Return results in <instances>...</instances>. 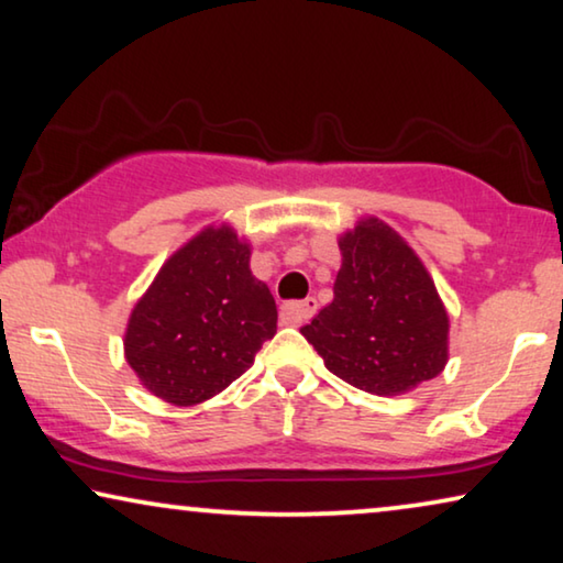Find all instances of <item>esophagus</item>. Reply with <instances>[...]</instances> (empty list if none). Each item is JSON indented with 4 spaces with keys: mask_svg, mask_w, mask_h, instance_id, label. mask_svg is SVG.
<instances>
[{
    "mask_svg": "<svg viewBox=\"0 0 563 563\" xmlns=\"http://www.w3.org/2000/svg\"><path fill=\"white\" fill-rule=\"evenodd\" d=\"M316 308H319V303H316V298H306V300H292V303H285L280 308V316L285 323H290V327H298V323H303L311 319V316L316 313Z\"/></svg>",
    "mask_w": 563,
    "mask_h": 563,
    "instance_id": "obj_1",
    "label": "esophagus"
}]
</instances>
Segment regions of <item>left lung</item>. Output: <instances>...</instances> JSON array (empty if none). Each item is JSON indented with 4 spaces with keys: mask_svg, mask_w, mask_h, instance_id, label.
<instances>
[{
    "mask_svg": "<svg viewBox=\"0 0 563 563\" xmlns=\"http://www.w3.org/2000/svg\"><path fill=\"white\" fill-rule=\"evenodd\" d=\"M334 300L300 334L344 383L402 395L441 375L449 316L429 271L402 236L375 217L339 236Z\"/></svg>",
    "mask_w": 563,
    "mask_h": 563,
    "instance_id": "8db88e82",
    "label": "left lung"
}]
</instances>
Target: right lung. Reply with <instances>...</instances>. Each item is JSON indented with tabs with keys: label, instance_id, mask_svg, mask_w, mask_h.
<instances>
[{
	"label": "right lung",
	"instance_id": "add662e5",
	"mask_svg": "<svg viewBox=\"0 0 563 563\" xmlns=\"http://www.w3.org/2000/svg\"><path fill=\"white\" fill-rule=\"evenodd\" d=\"M275 331L278 308L250 271V244L221 224L173 252L134 303L124 357L157 398L196 406L244 375Z\"/></svg>",
	"mask_w": 563,
	"mask_h": 563
}]
</instances>
